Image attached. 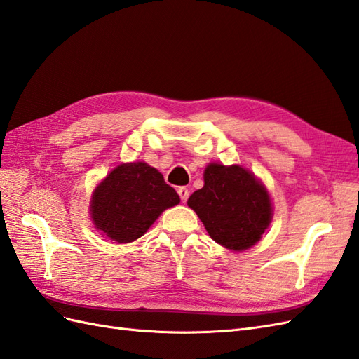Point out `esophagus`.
Here are the masks:
<instances>
[{"mask_svg":"<svg viewBox=\"0 0 359 359\" xmlns=\"http://www.w3.org/2000/svg\"><path fill=\"white\" fill-rule=\"evenodd\" d=\"M177 192H179V197H180V200L183 201V203H185V201L188 200V197H189V191H188V188H185V187H180L179 189H177Z\"/></svg>","mask_w":359,"mask_h":359,"instance_id":"obj_1","label":"esophagus"}]
</instances>
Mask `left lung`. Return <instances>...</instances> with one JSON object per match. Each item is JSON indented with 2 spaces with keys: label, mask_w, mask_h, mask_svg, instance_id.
Instances as JSON below:
<instances>
[{
  "label": "left lung",
  "mask_w": 359,
  "mask_h": 359,
  "mask_svg": "<svg viewBox=\"0 0 359 359\" xmlns=\"http://www.w3.org/2000/svg\"><path fill=\"white\" fill-rule=\"evenodd\" d=\"M203 179V188L192 192L188 206L215 243L233 252L250 249L271 223L267 188L240 165L212 162L205 168Z\"/></svg>",
  "instance_id": "8db88e82"
}]
</instances>
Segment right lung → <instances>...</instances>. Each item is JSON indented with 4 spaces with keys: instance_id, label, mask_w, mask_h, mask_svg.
<instances>
[{
    "instance_id": "right-lung-1",
    "label": "right lung",
    "mask_w": 359,
    "mask_h": 359,
    "mask_svg": "<svg viewBox=\"0 0 359 359\" xmlns=\"http://www.w3.org/2000/svg\"><path fill=\"white\" fill-rule=\"evenodd\" d=\"M179 201L177 192L149 163H121L92 192L90 219L112 241L132 243Z\"/></svg>"
}]
</instances>
